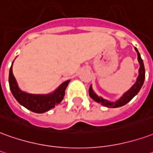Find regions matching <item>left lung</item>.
<instances>
[{
  "mask_svg": "<svg viewBox=\"0 0 153 153\" xmlns=\"http://www.w3.org/2000/svg\"><path fill=\"white\" fill-rule=\"evenodd\" d=\"M135 51L137 54V60L139 62L140 65V68L138 69V76L137 78L135 84H133L128 91L125 92L124 94L122 95L120 99H117L115 102H111V101H108L107 99H104L100 96H98L93 90L92 85H90L89 89H88V94L94 101L100 103L102 106L107 107V108H118V107H122L125 104H127L129 101H131L133 99L134 96H136L138 94V92L140 91L141 88L143 84L144 79H145V68H144L143 61L141 58V55H140L139 52H138L136 47H135Z\"/></svg>",
  "mask_w": 153,
  "mask_h": 153,
  "instance_id": "obj_1",
  "label": "left lung"
}]
</instances>
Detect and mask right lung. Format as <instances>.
<instances>
[{"label": "right lung", "mask_w": 153, "mask_h": 153, "mask_svg": "<svg viewBox=\"0 0 153 153\" xmlns=\"http://www.w3.org/2000/svg\"><path fill=\"white\" fill-rule=\"evenodd\" d=\"M14 62V61H13ZM12 62V65H13ZM12 65L9 72V85L10 91L17 102L25 108L37 114H43L54 108L60 103L65 93V89L70 80L62 83L54 92L47 94H33L22 91L17 84L16 78L12 73Z\"/></svg>", "instance_id": "obj_1"}]
</instances>
